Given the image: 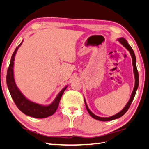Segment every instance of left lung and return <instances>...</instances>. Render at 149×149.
I'll use <instances>...</instances> for the list:
<instances>
[{"label": "left lung", "mask_w": 149, "mask_h": 149, "mask_svg": "<svg viewBox=\"0 0 149 149\" xmlns=\"http://www.w3.org/2000/svg\"><path fill=\"white\" fill-rule=\"evenodd\" d=\"M118 41L125 48H126V49H128V50L129 51V52H130V54L131 57H132V66H133V72H134V79H135L134 87V89H133L132 94H131L130 100H129L128 102L126 103V105H125V107L120 112H118V113H116V114H115V115H113L112 116H110V117L103 118V117H100V116H96L95 114H94L90 110L89 107H88L87 103H86L85 99V97H84V100H85L86 108H87V111L89 112V115L91 116L92 118H93L94 119L100 120V121H110V120L118 119V118L122 117V116L124 115V114L126 113L127 111H128L129 107L130 106L131 103H132L134 98L136 92V91L138 89V87H139V72H138V70H137V68H136V59L135 54H134V52L132 48H131V46H130V45H129V44L128 43V42H127V40H126V39L124 38H120L118 39Z\"/></svg>", "instance_id": "8db88e82"}]
</instances>
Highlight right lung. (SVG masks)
Instances as JSON below:
<instances>
[{"label": "right lung", "instance_id": "right-lung-1", "mask_svg": "<svg viewBox=\"0 0 149 149\" xmlns=\"http://www.w3.org/2000/svg\"><path fill=\"white\" fill-rule=\"evenodd\" d=\"M23 42V40L19 45L18 47H17L15 50L13 54L11 59H10V62L7 70V74H6V84H7L8 89L9 90L11 97L17 107L25 115L36 118H45L49 117V116L53 115L56 111L60 99H61L64 91L67 88L68 85H66L65 87H64L60 91L59 93L56 97L54 100L49 105H41L40 103L33 102V101L28 100L17 87L14 78L13 68L15 57L17 50L21 46V45L22 44Z\"/></svg>", "mask_w": 149, "mask_h": 149}]
</instances>
